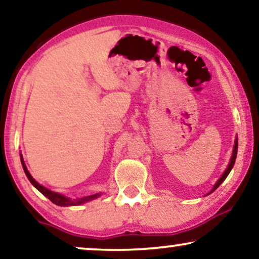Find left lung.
I'll return each mask as SVG.
<instances>
[{
    "label": "left lung",
    "mask_w": 259,
    "mask_h": 259,
    "mask_svg": "<svg viewBox=\"0 0 259 259\" xmlns=\"http://www.w3.org/2000/svg\"><path fill=\"white\" fill-rule=\"evenodd\" d=\"M237 151H238V138H236V140H235V146H233V152H232V157H231V160H230V162H229V165H228V168L225 169V172L223 173L222 175V177L221 178L218 179V182L215 183V185L213 186V189L211 190V192H208L207 194H211L212 192H213L214 190H217L218 189V186L221 185V184L224 182V180L226 179V177L229 176V173L231 172V169H232V167H233V165H235V161H236V157H237ZM206 194V196H207Z\"/></svg>",
    "instance_id": "obj_1"
}]
</instances>
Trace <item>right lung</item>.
<instances>
[{"label": "right lung", "mask_w": 259, "mask_h": 259, "mask_svg": "<svg viewBox=\"0 0 259 259\" xmlns=\"http://www.w3.org/2000/svg\"><path fill=\"white\" fill-rule=\"evenodd\" d=\"M21 157V162H22V166H23V169H24V173H26L27 178L29 179V182L33 184V185L36 187V189L40 191V192L44 194V196H46L48 198L49 200L52 201V203H54L56 205H59V206H76V205H81L83 203H87V201L90 200H93L95 199V198L100 197V193H97V194H93V196H88V197H83V198H77V199H69V198H67L65 196H62V194L60 193H56V192H53V191L46 189L45 186H42L38 184L36 180H35L33 177H31V175L29 172H28L27 169V166L26 164H24L23 161V158H22V154H20Z\"/></svg>", "instance_id": "1"}]
</instances>
